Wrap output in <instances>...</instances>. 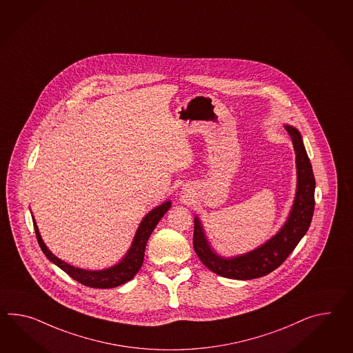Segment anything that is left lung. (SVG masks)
<instances>
[{
    "mask_svg": "<svg viewBox=\"0 0 353 353\" xmlns=\"http://www.w3.org/2000/svg\"><path fill=\"white\" fill-rule=\"evenodd\" d=\"M296 154L297 185L292 208L279 231L256 249L236 256H222L208 240L199 216L194 218V249L201 263L224 278L249 281L272 273L283 263L309 230L315 207V177L300 131L284 125Z\"/></svg>",
    "mask_w": 353,
    "mask_h": 353,
    "instance_id": "left-lung-1",
    "label": "left lung"
}]
</instances>
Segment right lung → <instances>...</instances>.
Returning a JSON list of instances; mask_svg holds the SVG:
<instances>
[{
    "label": "right lung",
    "mask_w": 353,
    "mask_h": 353,
    "mask_svg": "<svg viewBox=\"0 0 353 353\" xmlns=\"http://www.w3.org/2000/svg\"><path fill=\"white\" fill-rule=\"evenodd\" d=\"M171 205H172L171 200H167L161 205L152 209L139 224L134 240L131 242V246L128 250V252L125 254V256L121 259L117 264H114L112 267L105 268V269H101V270H88L83 268L74 267L69 263L57 258L51 250L46 246L41 232L38 230V225L35 223L34 216L32 215V218H33L38 243L43 251L44 255L50 261L62 269L72 279L78 281L79 283L84 284L88 287H93V288H113V287H119L121 284L129 282L138 273L139 269L141 268L143 261H144L146 242L149 240L152 232L154 231L158 222L163 218V215L168 212Z\"/></svg>",
    "instance_id": "add662e5"
}]
</instances>
